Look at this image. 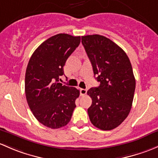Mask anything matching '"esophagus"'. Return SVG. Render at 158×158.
<instances>
[{
	"label": "esophagus",
	"mask_w": 158,
	"mask_h": 158,
	"mask_svg": "<svg viewBox=\"0 0 158 158\" xmlns=\"http://www.w3.org/2000/svg\"><path fill=\"white\" fill-rule=\"evenodd\" d=\"M87 90L86 89H80V94H81V96H84L87 94Z\"/></svg>",
	"instance_id": "34e87169"
}]
</instances>
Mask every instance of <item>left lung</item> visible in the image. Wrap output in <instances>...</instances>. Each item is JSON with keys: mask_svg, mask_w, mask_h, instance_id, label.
Masks as SVG:
<instances>
[{"mask_svg": "<svg viewBox=\"0 0 158 158\" xmlns=\"http://www.w3.org/2000/svg\"><path fill=\"white\" fill-rule=\"evenodd\" d=\"M100 86L87 95L92 104L87 110L93 125L101 130L118 127L129 114L135 90V79L126 53L103 35L81 37Z\"/></svg>", "mask_w": 158, "mask_h": 158, "instance_id": "left-lung-1", "label": "left lung"}]
</instances>
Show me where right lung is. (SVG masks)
<instances>
[{
	"instance_id": "1",
	"label": "right lung",
	"mask_w": 158,
	"mask_h": 158,
	"mask_svg": "<svg viewBox=\"0 0 158 158\" xmlns=\"http://www.w3.org/2000/svg\"><path fill=\"white\" fill-rule=\"evenodd\" d=\"M81 43V36L60 33L43 42L29 61L25 76V93L32 114L51 128L66 126L76 107L80 91L58 83L64 75L68 58Z\"/></svg>"
}]
</instances>
